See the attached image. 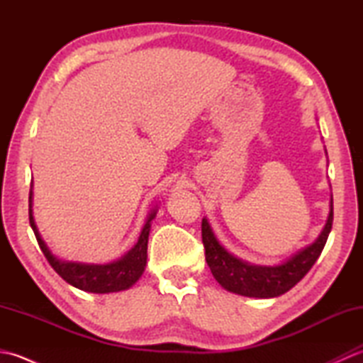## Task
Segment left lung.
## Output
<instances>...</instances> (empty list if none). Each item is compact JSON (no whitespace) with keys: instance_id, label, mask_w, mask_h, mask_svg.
I'll use <instances>...</instances> for the list:
<instances>
[{"instance_id":"8db88e82","label":"left lung","mask_w":363,"mask_h":363,"mask_svg":"<svg viewBox=\"0 0 363 363\" xmlns=\"http://www.w3.org/2000/svg\"><path fill=\"white\" fill-rule=\"evenodd\" d=\"M333 220L334 207L330 199L329 217L317 240L299 250L279 265H256L229 252L213 234L207 218H203L201 233L206 262L217 282L230 293L250 298L281 296L295 287L317 262L333 229Z\"/></svg>"}]
</instances>
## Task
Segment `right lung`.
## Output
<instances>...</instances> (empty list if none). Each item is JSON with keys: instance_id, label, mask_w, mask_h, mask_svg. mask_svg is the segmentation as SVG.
<instances>
[{"instance_id": "obj_1", "label": "right lung", "mask_w": 363, "mask_h": 363, "mask_svg": "<svg viewBox=\"0 0 363 363\" xmlns=\"http://www.w3.org/2000/svg\"><path fill=\"white\" fill-rule=\"evenodd\" d=\"M156 213L157 209L151 211L137 243L126 254H123L120 259L112 260L109 264H84V262L62 260L56 254H52L40 233H38L33 215V182H30L29 223L35 234L38 246H40L46 260L54 268V272L73 287L89 293H113L128 290L140 279L146 267V256H148L146 250H148L151 221L156 217Z\"/></svg>"}]
</instances>
